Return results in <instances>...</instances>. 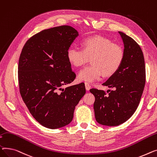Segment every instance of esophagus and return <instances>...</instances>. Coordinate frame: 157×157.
I'll use <instances>...</instances> for the list:
<instances>
[{"label": "esophagus", "mask_w": 157, "mask_h": 157, "mask_svg": "<svg viewBox=\"0 0 157 157\" xmlns=\"http://www.w3.org/2000/svg\"><path fill=\"white\" fill-rule=\"evenodd\" d=\"M85 86H86V89L87 90H89L90 89V86L88 84L87 82H85Z\"/></svg>", "instance_id": "34e87169"}]
</instances>
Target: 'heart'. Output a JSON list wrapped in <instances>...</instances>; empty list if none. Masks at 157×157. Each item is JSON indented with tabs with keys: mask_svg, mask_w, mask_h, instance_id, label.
Returning a JSON list of instances; mask_svg holds the SVG:
<instances>
[{
	"mask_svg": "<svg viewBox=\"0 0 157 157\" xmlns=\"http://www.w3.org/2000/svg\"><path fill=\"white\" fill-rule=\"evenodd\" d=\"M82 49L71 46L67 51V59L71 65L78 67L90 58L91 64L82 68L78 75L81 81L92 82L113 75L122 65L124 52L121 46L113 44L102 36H90L82 42Z\"/></svg>",
	"mask_w": 157,
	"mask_h": 157,
	"instance_id": "heart-1",
	"label": "heart"
}]
</instances>
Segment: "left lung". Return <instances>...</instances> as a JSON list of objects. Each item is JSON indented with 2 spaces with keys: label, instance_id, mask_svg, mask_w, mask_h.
<instances>
[{
  "label": "left lung",
  "instance_id": "1",
  "mask_svg": "<svg viewBox=\"0 0 157 157\" xmlns=\"http://www.w3.org/2000/svg\"><path fill=\"white\" fill-rule=\"evenodd\" d=\"M124 44V58L117 71L103 85L114 90L105 91L91 89L96 121L107 126H117L126 122L140 104L146 82L145 63L143 51L129 36L118 32ZM107 93L109 92L107 91Z\"/></svg>",
  "mask_w": 157,
  "mask_h": 157
}]
</instances>
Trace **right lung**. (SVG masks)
<instances>
[{"mask_svg": "<svg viewBox=\"0 0 157 157\" xmlns=\"http://www.w3.org/2000/svg\"><path fill=\"white\" fill-rule=\"evenodd\" d=\"M78 35L68 25L44 30L28 40L21 52L17 71L20 94L30 113L45 127L54 129L69 124L86 94L83 83L61 87L76 77L67 55Z\"/></svg>", "mask_w": 157, "mask_h": 157, "instance_id": "add662e5", "label": "right lung"}]
</instances>
